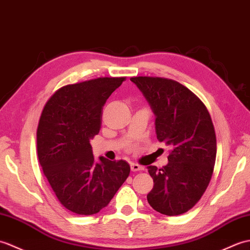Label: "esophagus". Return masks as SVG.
Listing matches in <instances>:
<instances>
[{
    "instance_id": "1",
    "label": "esophagus",
    "mask_w": 250,
    "mask_h": 250,
    "mask_svg": "<svg viewBox=\"0 0 250 250\" xmlns=\"http://www.w3.org/2000/svg\"><path fill=\"white\" fill-rule=\"evenodd\" d=\"M130 169H131V171H134V172L144 170V168L142 167V166L138 165V164H135V163H131V164H130Z\"/></svg>"
}]
</instances>
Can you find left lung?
<instances>
[{
	"label": "left lung",
	"instance_id": "left-lung-1",
	"mask_svg": "<svg viewBox=\"0 0 250 250\" xmlns=\"http://www.w3.org/2000/svg\"><path fill=\"white\" fill-rule=\"evenodd\" d=\"M155 115L157 139L172 147L168 164L148 166L153 189L149 205L158 213H186L207 189L216 159V135L207 107L181 83L153 77L130 79Z\"/></svg>",
	"mask_w": 250,
	"mask_h": 250
}]
</instances>
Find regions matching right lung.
Listing matches in <instances>:
<instances>
[{
	"label": "right lung",
	"mask_w": 250,
	"mask_h": 250,
	"mask_svg": "<svg viewBox=\"0 0 250 250\" xmlns=\"http://www.w3.org/2000/svg\"><path fill=\"white\" fill-rule=\"evenodd\" d=\"M125 78H98L60 88L43 108L37 154L63 207L79 215L106 208L129 175L125 160L94 159L91 140L101 129L103 107Z\"/></svg>",
	"instance_id": "right-lung-1"
}]
</instances>
